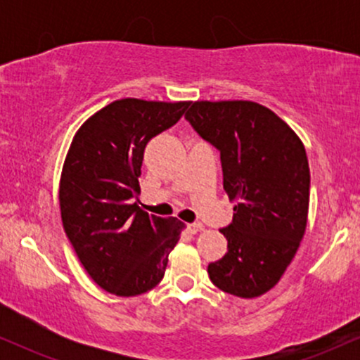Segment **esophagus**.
Here are the masks:
<instances>
[{"mask_svg": "<svg viewBox=\"0 0 360 360\" xmlns=\"http://www.w3.org/2000/svg\"><path fill=\"white\" fill-rule=\"evenodd\" d=\"M188 229L191 233H198V232H201V230H205V226H203V223L196 221V223H189Z\"/></svg>", "mask_w": 360, "mask_h": 360, "instance_id": "obj_1", "label": "esophagus"}]
</instances>
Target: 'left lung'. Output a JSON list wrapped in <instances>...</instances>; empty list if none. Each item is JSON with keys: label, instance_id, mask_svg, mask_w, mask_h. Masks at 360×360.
Returning <instances> with one entry per match:
<instances>
[{"label": "left lung", "instance_id": "obj_1", "mask_svg": "<svg viewBox=\"0 0 360 360\" xmlns=\"http://www.w3.org/2000/svg\"><path fill=\"white\" fill-rule=\"evenodd\" d=\"M184 118L220 150L223 188L237 200L220 232L229 252L208 266L229 295L255 298L274 288L307 230L309 167L303 142L274 111L254 101H194Z\"/></svg>", "mask_w": 360, "mask_h": 360}]
</instances>
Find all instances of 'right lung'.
Segmentation results:
<instances>
[{
	"label": "right lung",
	"instance_id": "add662e5",
	"mask_svg": "<svg viewBox=\"0 0 360 360\" xmlns=\"http://www.w3.org/2000/svg\"><path fill=\"white\" fill-rule=\"evenodd\" d=\"M188 105L125 98L96 111L74 135L60 174L62 225L91 279L111 295L155 288L184 229L134 200L148 140L176 125Z\"/></svg>",
	"mask_w": 360,
	"mask_h": 360
}]
</instances>
